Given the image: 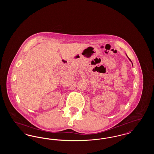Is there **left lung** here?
I'll use <instances>...</instances> for the list:
<instances>
[{"label":"left lung","mask_w":154,"mask_h":154,"mask_svg":"<svg viewBox=\"0 0 154 154\" xmlns=\"http://www.w3.org/2000/svg\"><path fill=\"white\" fill-rule=\"evenodd\" d=\"M126 56H127V55H126ZM127 57H128V56H127ZM128 59H129V60H130V61H131V62H132V60H131V59H130L129 58H128ZM132 66H133V63H132Z\"/></svg>","instance_id":"1"}]
</instances>
